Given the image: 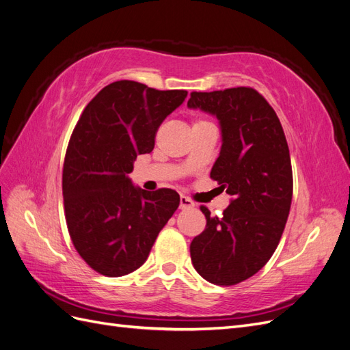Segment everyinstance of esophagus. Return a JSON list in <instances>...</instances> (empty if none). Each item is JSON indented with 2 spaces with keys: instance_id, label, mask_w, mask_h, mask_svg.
Returning <instances> with one entry per match:
<instances>
[{
  "instance_id": "1",
  "label": "esophagus",
  "mask_w": 350,
  "mask_h": 350,
  "mask_svg": "<svg viewBox=\"0 0 350 350\" xmlns=\"http://www.w3.org/2000/svg\"><path fill=\"white\" fill-rule=\"evenodd\" d=\"M194 203L191 200H189L188 197L185 196H181V198H179V208L181 210H189V208H194Z\"/></svg>"
}]
</instances>
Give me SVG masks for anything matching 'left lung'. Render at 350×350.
Returning <instances> with one entry per match:
<instances>
[{"instance_id":"1","label":"left lung","mask_w":350,"mask_h":350,"mask_svg":"<svg viewBox=\"0 0 350 350\" xmlns=\"http://www.w3.org/2000/svg\"><path fill=\"white\" fill-rule=\"evenodd\" d=\"M187 107L217 118L219 157L210 178L232 196L224 216H210L189 245L201 278L230 286L254 276L276 251L289 216L293 179L288 142L276 112L251 88L193 92Z\"/></svg>"}]
</instances>
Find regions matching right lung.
Returning a JSON list of instances; mask_svg holds the SVG:
<instances>
[{"label":"right lung","mask_w":350,"mask_h":350,"mask_svg":"<svg viewBox=\"0 0 350 350\" xmlns=\"http://www.w3.org/2000/svg\"><path fill=\"white\" fill-rule=\"evenodd\" d=\"M185 98V90L113 81L89 102L72 131L62 171L67 228L80 257L103 276L143 266L179 206L174 189L147 193L129 174L137 154L153 150L159 125Z\"/></svg>","instance_id":"obj_1"}]
</instances>
